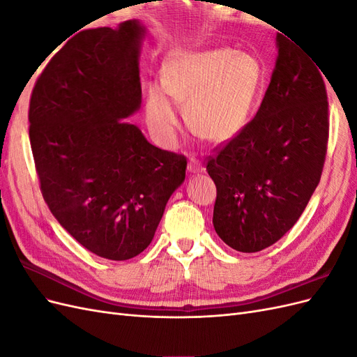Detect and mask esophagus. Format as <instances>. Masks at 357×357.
I'll return each mask as SVG.
<instances>
[{
    "label": "esophagus",
    "instance_id": "esophagus-1",
    "mask_svg": "<svg viewBox=\"0 0 357 357\" xmlns=\"http://www.w3.org/2000/svg\"><path fill=\"white\" fill-rule=\"evenodd\" d=\"M188 171L190 172V174H199V172L204 171V167L201 165V162L197 159V158H189V162H188Z\"/></svg>",
    "mask_w": 357,
    "mask_h": 357
}]
</instances>
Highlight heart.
Wrapping results in <instances>:
<instances>
[{
	"label": "heart",
	"mask_w": 357,
	"mask_h": 357,
	"mask_svg": "<svg viewBox=\"0 0 357 357\" xmlns=\"http://www.w3.org/2000/svg\"><path fill=\"white\" fill-rule=\"evenodd\" d=\"M262 66L245 52L218 49L185 52L169 58L160 83L149 84L144 119L149 131L165 147L177 143L181 116L177 102H186L192 128L213 142L238 134L262 86Z\"/></svg>",
	"instance_id": "b5f03b06"
}]
</instances>
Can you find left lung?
<instances>
[{
  "mask_svg": "<svg viewBox=\"0 0 357 357\" xmlns=\"http://www.w3.org/2000/svg\"><path fill=\"white\" fill-rule=\"evenodd\" d=\"M278 55L252 122L211 158L218 188L213 225L243 253L273 245L296 223L325 164L329 119L320 68L277 34Z\"/></svg>",
  "mask_w": 357,
  "mask_h": 357,
  "instance_id": "obj_1",
  "label": "left lung"
}]
</instances>
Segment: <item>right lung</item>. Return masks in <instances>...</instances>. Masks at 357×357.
Segmentation results:
<instances>
[{"label":"right lung","instance_id":"add662e5","mask_svg":"<svg viewBox=\"0 0 357 357\" xmlns=\"http://www.w3.org/2000/svg\"><path fill=\"white\" fill-rule=\"evenodd\" d=\"M146 32L139 20L79 32L47 63L29 102L43 198L75 241L110 261L147 248L186 177L185 156L126 122L142 107Z\"/></svg>","mask_w":357,"mask_h":357}]
</instances>
